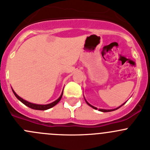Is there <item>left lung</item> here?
I'll return each instance as SVG.
<instances>
[{"instance_id":"left-lung-1","label":"left lung","mask_w":150,"mask_h":150,"mask_svg":"<svg viewBox=\"0 0 150 150\" xmlns=\"http://www.w3.org/2000/svg\"><path fill=\"white\" fill-rule=\"evenodd\" d=\"M86 103H87V104H88V105H90L91 107H92V108H94V109H98V108H96V107L93 106V105H91V104H89L87 102V101H86ZM123 104H124V103H123ZM122 105H120V106H122ZM120 107H118V108H115V109H110V110H105V109H99V111H100V112H112V111H115V110H116V109H117V108H120Z\"/></svg>"}]
</instances>
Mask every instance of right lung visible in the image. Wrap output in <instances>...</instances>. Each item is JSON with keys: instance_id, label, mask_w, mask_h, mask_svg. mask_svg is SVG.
<instances>
[{"instance_id": "obj_1", "label": "right lung", "mask_w": 150, "mask_h": 150, "mask_svg": "<svg viewBox=\"0 0 150 150\" xmlns=\"http://www.w3.org/2000/svg\"><path fill=\"white\" fill-rule=\"evenodd\" d=\"M12 91H13V93H14L15 96H16V97H17L18 99L19 100H20L21 102L23 103L25 105H27V106L30 107V108H33V109H35V110H47V109H49V108H52V107H53L54 105H56V104L58 103L60 101V100L62 99V94H63V92L62 93L61 96L59 97V98L57 99V100H56V101H54V102L51 103L50 104H47V105H38V104H33V103H29L27 102V101H26V100H23V99L21 98V97H19L18 95L17 94H16V92L12 90Z\"/></svg>"}]
</instances>
